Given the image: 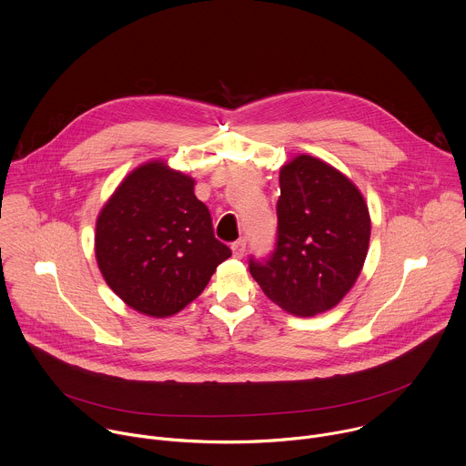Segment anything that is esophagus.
Here are the masks:
<instances>
[{"instance_id": "esophagus-1", "label": "esophagus", "mask_w": 466, "mask_h": 466, "mask_svg": "<svg viewBox=\"0 0 466 466\" xmlns=\"http://www.w3.org/2000/svg\"><path fill=\"white\" fill-rule=\"evenodd\" d=\"M245 247H247V243H245V239H238V241H234L232 243V254H234V258H238V259H241L243 256H245Z\"/></svg>"}]
</instances>
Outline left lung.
Returning a JSON list of instances; mask_svg holds the SVG:
<instances>
[{
  "instance_id": "left-lung-1",
  "label": "left lung",
  "mask_w": 466,
  "mask_h": 466,
  "mask_svg": "<svg viewBox=\"0 0 466 466\" xmlns=\"http://www.w3.org/2000/svg\"><path fill=\"white\" fill-rule=\"evenodd\" d=\"M278 241L248 268L261 290L294 317L329 311L364 267L371 219L360 190L340 170L299 153L279 168Z\"/></svg>"
}]
</instances>
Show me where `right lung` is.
<instances>
[{"instance_id": "1", "label": "right lung", "mask_w": 466, "mask_h": 466, "mask_svg": "<svg viewBox=\"0 0 466 466\" xmlns=\"http://www.w3.org/2000/svg\"><path fill=\"white\" fill-rule=\"evenodd\" d=\"M196 181L165 161L135 168L96 218L95 256L109 289L135 311L167 319L208 285L232 256L214 238Z\"/></svg>"}]
</instances>
